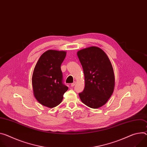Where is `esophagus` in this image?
<instances>
[{
	"label": "esophagus",
	"instance_id": "34e87169",
	"mask_svg": "<svg viewBox=\"0 0 147 147\" xmlns=\"http://www.w3.org/2000/svg\"><path fill=\"white\" fill-rule=\"evenodd\" d=\"M75 85H76V82H74L73 83H71V87H74Z\"/></svg>",
	"mask_w": 147,
	"mask_h": 147
}]
</instances>
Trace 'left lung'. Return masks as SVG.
<instances>
[{
	"instance_id": "8db88e82",
	"label": "left lung",
	"mask_w": 147,
	"mask_h": 147,
	"mask_svg": "<svg viewBox=\"0 0 147 147\" xmlns=\"http://www.w3.org/2000/svg\"><path fill=\"white\" fill-rule=\"evenodd\" d=\"M77 55L83 69L85 87L79 93L81 101L91 109H98L108 101L115 87L112 64L100 47L80 50Z\"/></svg>"
}]
</instances>
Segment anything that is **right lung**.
I'll use <instances>...</instances> for the list:
<instances>
[{"mask_svg":"<svg viewBox=\"0 0 147 147\" xmlns=\"http://www.w3.org/2000/svg\"><path fill=\"white\" fill-rule=\"evenodd\" d=\"M67 52L49 50L37 61L32 75L33 95L36 100L49 108L55 107L63 100L68 87L63 84L60 66Z\"/></svg>","mask_w":147,"mask_h":147,"instance_id":"add662e5","label":"right lung"}]
</instances>
